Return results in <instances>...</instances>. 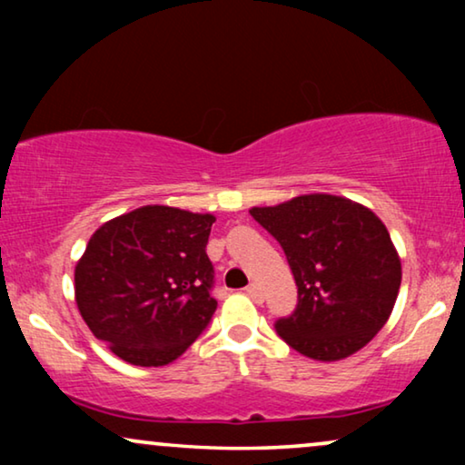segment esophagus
<instances>
[{
	"mask_svg": "<svg viewBox=\"0 0 465 465\" xmlns=\"http://www.w3.org/2000/svg\"><path fill=\"white\" fill-rule=\"evenodd\" d=\"M245 292H247V296L253 298V301H256V302H262V301H264L262 290H260L258 283H250V285H247V288H245Z\"/></svg>",
	"mask_w": 465,
	"mask_h": 465,
	"instance_id": "34e87169",
	"label": "esophagus"
}]
</instances>
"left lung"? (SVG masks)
<instances>
[{
    "label": "left lung",
    "mask_w": 465,
    "mask_h": 465,
    "mask_svg": "<svg viewBox=\"0 0 465 465\" xmlns=\"http://www.w3.org/2000/svg\"><path fill=\"white\" fill-rule=\"evenodd\" d=\"M252 218L283 247L298 304L275 330L298 353L336 361L360 351L390 320L402 266L383 222L334 194H302Z\"/></svg>",
    "instance_id": "obj_1"
}]
</instances>
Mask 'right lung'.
Here are the masks:
<instances>
[{"label": "right lung", "instance_id": "right-lung-1", "mask_svg": "<svg viewBox=\"0 0 465 465\" xmlns=\"http://www.w3.org/2000/svg\"><path fill=\"white\" fill-rule=\"evenodd\" d=\"M215 218L145 205L97 228L75 264V302L91 332L133 366L180 358L215 313L205 247Z\"/></svg>", "mask_w": 465, "mask_h": 465}]
</instances>
